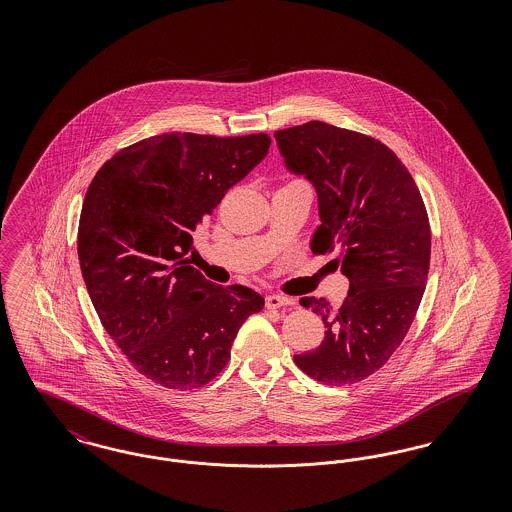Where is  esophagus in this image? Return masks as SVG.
<instances>
[{
    "mask_svg": "<svg viewBox=\"0 0 512 512\" xmlns=\"http://www.w3.org/2000/svg\"><path fill=\"white\" fill-rule=\"evenodd\" d=\"M265 305H267V309H280V307H286V305H293V301L284 297V295H268L265 299Z\"/></svg>",
    "mask_w": 512,
    "mask_h": 512,
    "instance_id": "obj_1",
    "label": "esophagus"
}]
</instances>
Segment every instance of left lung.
Masks as SVG:
<instances>
[{"mask_svg":"<svg viewBox=\"0 0 512 512\" xmlns=\"http://www.w3.org/2000/svg\"><path fill=\"white\" fill-rule=\"evenodd\" d=\"M274 138L286 167L317 190V255L349 278L340 309L303 297L326 326L313 351L295 355L305 374L328 386L355 384L388 363L407 336L430 268V222L411 172L382 142L311 121Z\"/></svg>","mask_w":512,"mask_h":512,"instance_id":"left-lung-1","label":"left lung"}]
</instances>
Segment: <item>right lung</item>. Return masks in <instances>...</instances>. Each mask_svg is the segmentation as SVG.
<instances>
[{"instance_id": "add662e5", "label": "right lung", "mask_w": 512, "mask_h": 512, "mask_svg": "<svg viewBox=\"0 0 512 512\" xmlns=\"http://www.w3.org/2000/svg\"><path fill=\"white\" fill-rule=\"evenodd\" d=\"M268 147L267 134L151 136L105 161L86 192L78 261L90 299L126 359L163 388L211 382L265 305L251 288L205 280L188 253L195 228Z\"/></svg>"}]
</instances>
